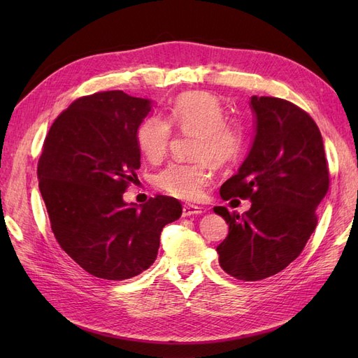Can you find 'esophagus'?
Wrapping results in <instances>:
<instances>
[{
	"label": "esophagus",
	"mask_w": 358,
	"mask_h": 358,
	"mask_svg": "<svg viewBox=\"0 0 358 358\" xmlns=\"http://www.w3.org/2000/svg\"><path fill=\"white\" fill-rule=\"evenodd\" d=\"M204 212V208L201 206H196V204H185L182 209V215L183 216H191V215H200Z\"/></svg>",
	"instance_id": "34e87169"
}]
</instances>
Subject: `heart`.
<instances>
[{
	"label": "heart",
	"mask_w": 358,
	"mask_h": 358,
	"mask_svg": "<svg viewBox=\"0 0 358 358\" xmlns=\"http://www.w3.org/2000/svg\"><path fill=\"white\" fill-rule=\"evenodd\" d=\"M224 106L209 92L194 91L179 95L169 110V121L159 115H150L138 125L136 140L138 150L150 162L166 157L173 129L194 133L191 155L196 162H173L159 171L157 185L182 200H197L204 187L212 180V163L225 166L234 161L243 148L242 128L225 121Z\"/></svg>",
	"instance_id": "b5f03b06"
}]
</instances>
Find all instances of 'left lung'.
<instances>
[{
  "mask_svg": "<svg viewBox=\"0 0 358 358\" xmlns=\"http://www.w3.org/2000/svg\"><path fill=\"white\" fill-rule=\"evenodd\" d=\"M255 136L234 176L222 183V200L249 199L251 209L230 213L213 208L229 224L216 248L220 264L241 280H259L284 270L315 231L318 204L329 191L322 137L300 107L275 96H251Z\"/></svg>",
  "mask_w": 358,
  "mask_h": 358,
  "instance_id": "left-lung-1",
  "label": "left lung"
}]
</instances>
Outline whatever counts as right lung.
<instances>
[{
  "label": "right lung",
  "mask_w": 358,
  "mask_h": 358,
  "mask_svg": "<svg viewBox=\"0 0 358 358\" xmlns=\"http://www.w3.org/2000/svg\"><path fill=\"white\" fill-rule=\"evenodd\" d=\"M152 101L122 91L76 100L52 124L37 176L59 246L95 278L124 280L154 264L164 225L182 215L180 203L157 196L125 203L137 179L136 133Z\"/></svg>",
  "instance_id": "obj_1"
}]
</instances>
